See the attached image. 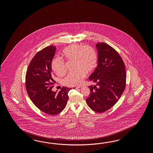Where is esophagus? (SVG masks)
I'll return each mask as SVG.
<instances>
[{
  "label": "esophagus",
  "mask_w": 153,
  "mask_h": 153,
  "mask_svg": "<svg viewBox=\"0 0 153 153\" xmlns=\"http://www.w3.org/2000/svg\"><path fill=\"white\" fill-rule=\"evenodd\" d=\"M80 88V86H78V87H76V86H74V87H72V89H77V88Z\"/></svg>",
  "instance_id": "obj_1"
}]
</instances>
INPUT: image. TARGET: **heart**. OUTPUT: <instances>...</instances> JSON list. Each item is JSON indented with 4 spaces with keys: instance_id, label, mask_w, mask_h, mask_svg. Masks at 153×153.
Returning <instances> with one entry per match:
<instances>
[{
    "instance_id": "heart-1",
    "label": "heart",
    "mask_w": 153,
    "mask_h": 153,
    "mask_svg": "<svg viewBox=\"0 0 153 153\" xmlns=\"http://www.w3.org/2000/svg\"><path fill=\"white\" fill-rule=\"evenodd\" d=\"M62 55L67 60H74V72H70L63 79V84L67 86L81 85L86 74H90L96 68L98 57L96 51L91 46L74 44L65 48ZM53 71L59 76L67 72L65 62L58 57L54 58L51 63Z\"/></svg>"
}]
</instances>
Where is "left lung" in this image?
Returning <instances> with one entry per match:
<instances>
[{"label": "left lung", "instance_id": "obj_1", "mask_svg": "<svg viewBox=\"0 0 153 153\" xmlns=\"http://www.w3.org/2000/svg\"><path fill=\"white\" fill-rule=\"evenodd\" d=\"M97 67L89 77L95 85L89 86L86 101L93 111L102 113L113 107L123 93L126 84L124 62L118 53L104 42H97Z\"/></svg>", "mask_w": 153, "mask_h": 153}]
</instances>
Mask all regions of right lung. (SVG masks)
<instances>
[{
  "label": "right lung",
  "mask_w": 153,
  "mask_h": 153,
  "mask_svg": "<svg viewBox=\"0 0 153 153\" xmlns=\"http://www.w3.org/2000/svg\"><path fill=\"white\" fill-rule=\"evenodd\" d=\"M56 46H47L38 51L28 65L25 77L28 95L33 104L41 111L56 115L62 111L68 100L71 88L62 87L58 93L51 90L54 84L51 63Z\"/></svg>",
  "instance_id": "add662e5"
}]
</instances>
